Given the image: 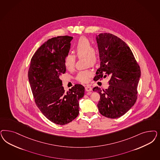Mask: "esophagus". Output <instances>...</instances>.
Masks as SVG:
<instances>
[{
  "mask_svg": "<svg viewBox=\"0 0 160 160\" xmlns=\"http://www.w3.org/2000/svg\"><path fill=\"white\" fill-rule=\"evenodd\" d=\"M85 91H87V92H89V91H92V88L89 86V85H86L85 86Z\"/></svg>",
  "mask_w": 160,
  "mask_h": 160,
  "instance_id": "obj_1",
  "label": "esophagus"
}]
</instances>
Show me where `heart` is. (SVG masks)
Here are the masks:
<instances>
[{"mask_svg":"<svg viewBox=\"0 0 160 160\" xmlns=\"http://www.w3.org/2000/svg\"><path fill=\"white\" fill-rule=\"evenodd\" d=\"M74 52L78 58L85 57L86 64L93 66L98 61L99 54L98 50L92 47L91 42L86 37H81L75 45ZM76 58L72 54H67L64 59V65L68 70H72L75 67ZM92 75L91 70L87 69L78 72L77 79L81 82H88L89 78Z\"/></svg>","mask_w":160,"mask_h":160,"instance_id":"b5f03b06","label":"heart"}]
</instances>
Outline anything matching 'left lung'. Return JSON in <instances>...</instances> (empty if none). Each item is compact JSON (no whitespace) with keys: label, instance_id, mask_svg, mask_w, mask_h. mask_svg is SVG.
Masks as SVG:
<instances>
[{"label":"left lung","instance_id":"left-lung-1","mask_svg":"<svg viewBox=\"0 0 160 160\" xmlns=\"http://www.w3.org/2000/svg\"><path fill=\"white\" fill-rule=\"evenodd\" d=\"M101 61L95 81L109 77V86L101 90L96 87L100 99L99 112L110 118L122 116L131 108L137 98V87L141 70L127 44L118 37L103 33L97 35Z\"/></svg>","mask_w":160,"mask_h":160}]
</instances>
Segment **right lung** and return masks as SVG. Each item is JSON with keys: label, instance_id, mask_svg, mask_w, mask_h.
Segmentation results:
<instances>
[{"label": "right lung", "instance_id": "obj_1", "mask_svg": "<svg viewBox=\"0 0 160 160\" xmlns=\"http://www.w3.org/2000/svg\"><path fill=\"white\" fill-rule=\"evenodd\" d=\"M73 37L52 38L42 45L32 58L28 79L37 107L51 122L65 125L79 114V101L85 88L76 84L67 92L59 76L66 72L64 59Z\"/></svg>", "mask_w": 160, "mask_h": 160}]
</instances>
